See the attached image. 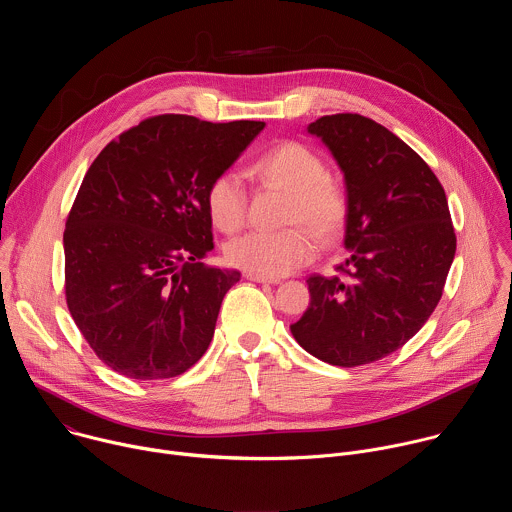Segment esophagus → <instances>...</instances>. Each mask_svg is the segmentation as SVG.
<instances>
[{
    "label": "esophagus",
    "mask_w": 512,
    "mask_h": 512,
    "mask_svg": "<svg viewBox=\"0 0 512 512\" xmlns=\"http://www.w3.org/2000/svg\"><path fill=\"white\" fill-rule=\"evenodd\" d=\"M245 277L247 279H251V281H257V283H279V279L277 277H263V275H257V273H245Z\"/></svg>",
    "instance_id": "obj_1"
}]
</instances>
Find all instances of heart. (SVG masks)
Wrapping results in <instances>:
<instances>
[{
    "instance_id": "obj_1",
    "label": "heart",
    "mask_w": 512,
    "mask_h": 512,
    "mask_svg": "<svg viewBox=\"0 0 512 512\" xmlns=\"http://www.w3.org/2000/svg\"><path fill=\"white\" fill-rule=\"evenodd\" d=\"M251 174L265 186L287 194L283 225H306L322 241L334 239L348 216L344 188L328 178L326 162L298 141H283L261 154ZM206 212L214 229L237 233L245 223V192L233 172H223L206 188ZM308 228V229H309ZM307 229V230H308ZM305 227L279 233H247L225 247L233 267L263 277H283L316 255V239Z\"/></svg>"
}]
</instances>
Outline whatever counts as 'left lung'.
<instances>
[{
	"instance_id": "8db88e82",
	"label": "left lung",
	"mask_w": 512,
	"mask_h": 512,
	"mask_svg": "<svg viewBox=\"0 0 512 512\" xmlns=\"http://www.w3.org/2000/svg\"><path fill=\"white\" fill-rule=\"evenodd\" d=\"M308 133L344 174L348 255L338 275L308 279L310 306L289 330L312 356L360 367L401 348L433 314L456 233L440 180L393 131L338 113L316 119Z\"/></svg>"
}]
</instances>
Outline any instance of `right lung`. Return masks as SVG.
I'll return each instance as SVG.
<instances>
[{"instance_id":"1","label":"right lung","mask_w":512,"mask_h":512,"mask_svg":"<svg viewBox=\"0 0 512 512\" xmlns=\"http://www.w3.org/2000/svg\"><path fill=\"white\" fill-rule=\"evenodd\" d=\"M263 121L158 115L95 158L64 231L66 304L115 373L172 379L206 352L235 269L214 249L206 188L261 133Z\"/></svg>"}]
</instances>
